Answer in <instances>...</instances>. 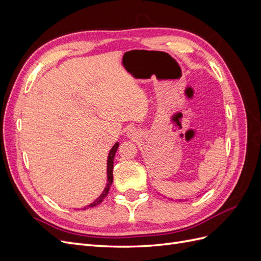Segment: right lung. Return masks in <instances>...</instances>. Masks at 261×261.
I'll list each match as a JSON object with an SVG mask.
<instances>
[{
    "instance_id": "obj_1",
    "label": "right lung",
    "mask_w": 261,
    "mask_h": 261,
    "mask_svg": "<svg viewBox=\"0 0 261 261\" xmlns=\"http://www.w3.org/2000/svg\"><path fill=\"white\" fill-rule=\"evenodd\" d=\"M118 148V143H116L112 149L111 151H110L109 153V156H108V184H107V187L105 188L103 193H102L98 198L94 200L92 203H90L89 206L85 207L83 210H85L86 208H92V207H96L97 204H99L100 202L103 201V199L107 197V195L109 194V191H110V186L112 185V181H113V161H114V156H115V152L116 150Z\"/></svg>"
}]
</instances>
